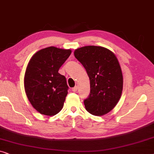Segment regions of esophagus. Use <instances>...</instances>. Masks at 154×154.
<instances>
[{
	"label": "esophagus",
	"instance_id": "1",
	"mask_svg": "<svg viewBox=\"0 0 154 154\" xmlns=\"http://www.w3.org/2000/svg\"><path fill=\"white\" fill-rule=\"evenodd\" d=\"M77 90H78V86H75L74 88H72V91L73 92H76Z\"/></svg>",
	"mask_w": 154,
	"mask_h": 154
}]
</instances>
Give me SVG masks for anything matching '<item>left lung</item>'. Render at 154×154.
<instances>
[{
    "instance_id": "1",
    "label": "left lung",
    "mask_w": 154,
    "mask_h": 154,
    "mask_svg": "<svg viewBox=\"0 0 154 154\" xmlns=\"http://www.w3.org/2000/svg\"><path fill=\"white\" fill-rule=\"evenodd\" d=\"M90 81V93L84 100L85 109L94 116H103L116 106L123 91V78L115 54L106 48L88 45L74 51Z\"/></svg>"
}]
</instances>
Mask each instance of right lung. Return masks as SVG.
I'll return each mask as SVG.
<instances>
[{
	"label": "right lung",
	"instance_id": "right-lung-1",
	"mask_svg": "<svg viewBox=\"0 0 154 154\" xmlns=\"http://www.w3.org/2000/svg\"><path fill=\"white\" fill-rule=\"evenodd\" d=\"M71 53L70 49L48 47L33 54L24 75L27 98L38 112L56 115L62 110L69 87L59 69Z\"/></svg>",
	"mask_w": 154,
	"mask_h": 154
}]
</instances>
